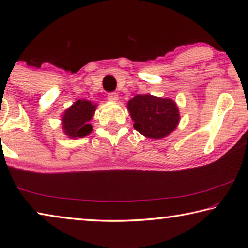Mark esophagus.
<instances>
[{"label":"esophagus","instance_id":"1","mask_svg":"<svg viewBox=\"0 0 248 248\" xmlns=\"http://www.w3.org/2000/svg\"><path fill=\"white\" fill-rule=\"evenodd\" d=\"M107 98L109 100H111V102H117L119 98V96H118V93H116V92H110V93H108Z\"/></svg>","mask_w":248,"mask_h":248}]
</instances>
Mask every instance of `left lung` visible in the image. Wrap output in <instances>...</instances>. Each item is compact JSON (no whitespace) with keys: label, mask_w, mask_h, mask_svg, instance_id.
<instances>
[{"label":"left lung","mask_w":248,"mask_h":248,"mask_svg":"<svg viewBox=\"0 0 248 248\" xmlns=\"http://www.w3.org/2000/svg\"><path fill=\"white\" fill-rule=\"evenodd\" d=\"M128 109L134 121L133 128L152 139L166 137L179 121L178 108L169 98L137 95L128 102Z\"/></svg>","instance_id":"1"}]
</instances>
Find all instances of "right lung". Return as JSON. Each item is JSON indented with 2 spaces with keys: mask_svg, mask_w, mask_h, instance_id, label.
Instances as JSON below:
<instances>
[{
  "mask_svg": "<svg viewBox=\"0 0 248 248\" xmlns=\"http://www.w3.org/2000/svg\"><path fill=\"white\" fill-rule=\"evenodd\" d=\"M95 106L89 100L78 99L74 103L62 118L64 132L71 138H82L91 133L92 125L89 121L94 115Z\"/></svg>",
  "mask_w": 248,
  "mask_h": 248,
  "instance_id": "obj_1",
  "label": "right lung"
}]
</instances>
